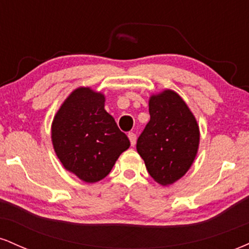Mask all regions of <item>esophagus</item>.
Wrapping results in <instances>:
<instances>
[{
    "mask_svg": "<svg viewBox=\"0 0 249 249\" xmlns=\"http://www.w3.org/2000/svg\"><path fill=\"white\" fill-rule=\"evenodd\" d=\"M128 136V139H130V142H131V146H134L136 145V141H137V137L136 134H134L133 132H130L127 134Z\"/></svg>",
    "mask_w": 249,
    "mask_h": 249,
    "instance_id": "obj_1",
    "label": "esophagus"
}]
</instances>
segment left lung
Masks as SVG:
<instances>
[{
    "label": "left lung",
    "mask_w": 249,
    "mask_h": 249,
    "mask_svg": "<svg viewBox=\"0 0 249 249\" xmlns=\"http://www.w3.org/2000/svg\"><path fill=\"white\" fill-rule=\"evenodd\" d=\"M148 112L150 122L137 141V151L150 176L167 186L192 166L199 148V125L184 99L172 90L151 96Z\"/></svg>",
    "instance_id": "left-lung-1"
}]
</instances>
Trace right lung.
<instances>
[{
	"label": "right lung",
	"mask_w": 249,
	"mask_h": 249,
	"mask_svg": "<svg viewBox=\"0 0 249 249\" xmlns=\"http://www.w3.org/2000/svg\"><path fill=\"white\" fill-rule=\"evenodd\" d=\"M105 96L90 88L70 93L51 125L53 150L64 168L85 182H97L112 170L130 141L105 111Z\"/></svg>",
	"instance_id": "1"
}]
</instances>
